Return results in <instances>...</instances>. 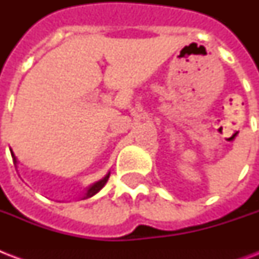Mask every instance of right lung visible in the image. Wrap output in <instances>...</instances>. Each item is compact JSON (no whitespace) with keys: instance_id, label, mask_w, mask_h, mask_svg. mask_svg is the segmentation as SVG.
<instances>
[{"instance_id":"right-lung-1","label":"right lung","mask_w":259,"mask_h":259,"mask_svg":"<svg viewBox=\"0 0 259 259\" xmlns=\"http://www.w3.org/2000/svg\"><path fill=\"white\" fill-rule=\"evenodd\" d=\"M10 153H12V157H13V162H14V164H16V162H17V160H16V157H14L13 152H10ZM109 176H110V173H107V175H106V176L103 177L102 180L97 181L95 184L91 185V187H90V188H89V191H87L86 195H84V199H87V197L94 196L95 193L99 192V191H101V189L103 188V185H105L106 183H107V180H109Z\"/></svg>"}]
</instances>
